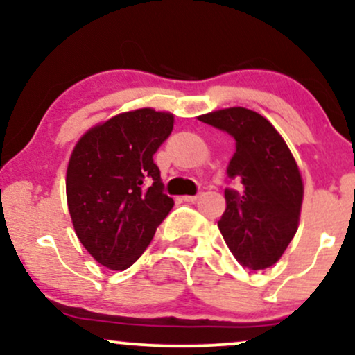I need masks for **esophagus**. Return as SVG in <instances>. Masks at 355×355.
Listing matches in <instances>:
<instances>
[{"instance_id": "34e87169", "label": "esophagus", "mask_w": 355, "mask_h": 355, "mask_svg": "<svg viewBox=\"0 0 355 355\" xmlns=\"http://www.w3.org/2000/svg\"><path fill=\"white\" fill-rule=\"evenodd\" d=\"M200 195H202V193H197V195H185V197H183V200H185V202H197L198 198H200Z\"/></svg>"}]
</instances>
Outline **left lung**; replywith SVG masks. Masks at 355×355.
<instances>
[{"label": "left lung", "mask_w": 355, "mask_h": 355, "mask_svg": "<svg viewBox=\"0 0 355 355\" xmlns=\"http://www.w3.org/2000/svg\"><path fill=\"white\" fill-rule=\"evenodd\" d=\"M198 120L235 141L227 173L239 178L242 191L225 190L218 220L225 243L250 270L274 266L299 229L304 182L294 155L275 126L248 108L215 110Z\"/></svg>", "instance_id": "1"}]
</instances>
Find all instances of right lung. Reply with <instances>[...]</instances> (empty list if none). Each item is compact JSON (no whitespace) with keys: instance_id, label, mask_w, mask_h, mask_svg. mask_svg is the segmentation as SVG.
I'll return each instance as SVG.
<instances>
[{"instance_id":"right-lung-1","label":"right lung","mask_w":355,"mask_h":355,"mask_svg":"<svg viewBox=\"0 0 355 355\" xmlns=\"http://www.w3.org/2000/svg\"><path fill=\"white\" fill-rule=\"evenodd\" d=\"M173 130V113H118L76 141L67 168V202L81 245L110 270H125L152 242L173 207L153 153Z\"/></svg>"}]
</instances>
